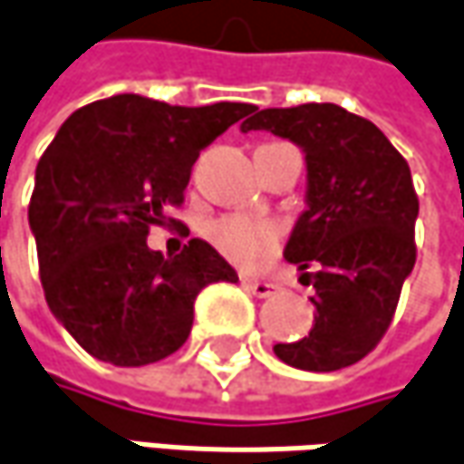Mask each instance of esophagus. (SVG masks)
I'll return each instance as SVG.
<instances>
[{
    "mask_svg": "<svg viewBox=\"0 0 464 464\" xmlns=\"http://www.w3.org/2000/svg\"><path fill=\"white\" fill-rule=\"evenodd\" d=\"M243 287L247 292H253L256 297H268V295H274V290H276L274 282H264V279H243Z\"/></svg>",
    "mask_w": 464,
    "mask_h": 464,
    "instance_id": "1",
    "label": "esophagus"
}]
</instances>
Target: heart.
Listing matches in <instances>:
<instances>
[{
	"mask_svg": "<svg viewBox=\"0 0 464 464\" xmlns=\"http://www.w3.org/2000/svg\"><path fill=\"white\" fill-rule=\"evenodd\" d=\"M208 243L237 266H253L279 245V229L271 221H258L250 217H219L206 224Z\"/></svg>",
	"mask_w": 464,
	"mask_h": 464,
	"instance_id": "b5f03b06",
	"label": "heart"
}]
</instances>
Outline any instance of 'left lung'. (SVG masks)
I'll list each match as a JSON object with an SVG mask.
<instances>
[{
    "mask_svg": "<svg viewBox=\"0 0 464 464\" xmlns=\"http://www.w3.org/2000/svg\"><path fill=\"white\" fill-rule=\"evenodd\" d=\"M240 128L290 138L308 164V211L285 258L313 268L315 324L274 353L315 373L347 368L382 342L415 266L418 193L405 156L371 120L336 104L253 109Z\"/></svg>",
    "mask_w": 464,
    "mask_h": 464,
    "instance_id": "1",
    "label": "left lung"
}]
</instances>
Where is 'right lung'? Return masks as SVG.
Wrapping results in <instances>:
<instances>
[{
    "label": "right lung",
    "mask_w": 464,
    "mask_h": 464,
    "mask_svg": "<svg viewBox=\"0 0 464 464\" xmlns=\"http://www.w3.org/2000/svg\"><path fill=\"white\" fill-rule=\"evenodd\" d=\"M256 106H172L120 93L81 106L38 159L28 221L44 295L93 358L135 368L177 353L193 329L198 292L237 282L208 243L172 258L151 250V227L185 200L206 146Z\"/></svg>",
    "instance_id": "right-lung-1"
}]
</instances>
